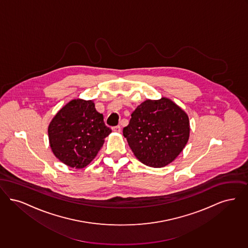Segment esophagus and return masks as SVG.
<instances>
[{"mask_svg":"<svg viewBox=\"0 0 248 248\" xmlns=\"http://www.w3.org/2000/svg\"><path fill=\"white\" fill-rule=\"evenodd\" d=\"M112 129H113V131H115V132H120V131H121V128H120V126H116V127H113Z\"/></svg>","mask_w":248,"mask_h":248,"instance_id":"obj_1","label":"esophagus"}]
</instances>
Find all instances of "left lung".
I'll use <instances>...</instances> for the list:
<instances>
[{
  "mask_svg": "<svg viewBox=\"0 0 248 248\" xmlns=\"http://www.w3.org/2000/svg\"><path fill=\"white\" fill-rule=\"evenodd\" d=\"M123 135L139 161L162 168L174 161L185 147L190 136L189 117L169 98L147 99L131 114Z\"/></svg>",
  "mask_w": 248,
  "mask_h": 248,
  "instance_id": "obj_1",
  "label": "left lung"
}]
</instances>
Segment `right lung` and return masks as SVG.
<instances>
[{"mask_svg":"<svg viewBox=\"0 0 248 248\" xmlns=\"http://www.w3.org/2000/svg\"><path fill=\"white\" fill-rule=\"evenodd\" d=\"M112 132L93 100L73 99L61 108L48 126L51 149L70 168L83 169L93 161Z\"/></svg>","mask_w":248,"mask_h":248,"instance_id":"obj_1","label":"right lung"}]
</instances>
